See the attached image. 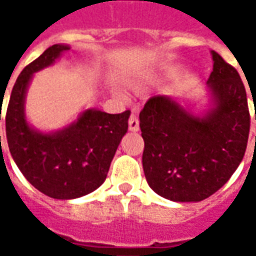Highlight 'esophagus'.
Masks as SVG:
<instances>
[{"label":"esophagus","instance_id":"obj_1","mask_svg":"<svg viewBox=\"0 0 256 256\" xmlns=\"http://www.w3.org/2000/svg\"><path fill=\"white\" fill-rule=\"evenodd\" d=\"M128 128H130V131H132V132L140 131V121H138V118H136L135 115H131V116H130Z\"/></svg>","mask_w":256,"mask_h":256}]
</instances>
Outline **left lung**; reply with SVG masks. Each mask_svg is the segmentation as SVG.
Listing matches in <instances>:
<instances>
[{
	"mask_svg": "<svg viewBox=\"0 0 256 256\" xmlns=\"http://www.w3.org/2000/svg\"><path fill=\"white\" fill-rule=\"evenodd\" d=\"M211 55L205 106L198 110L185 100L155 95L140 112L145 178L154 192L170 201L211 196L231 178L246 150L245 86L234 66L215 51Z\"/></svg>",
	"mask_w": 256,
	"mask_h": 256,
	"instance_id": "8db88e82",
	"label": "left lung"
}]
</instances>
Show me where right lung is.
Returning a JSON list of instances; mask_svg holds the SVG:
<instances>
[{"label": "right lung", "instance_id": "obj_1", "mask_svg": "<svg viewBox=\"0 0 256 256\" xmlns=\"http://www.w3.org/2000/svg\"><path fill=\"white\" fill-rule=\"evenodd\" d=\"M70 48L52 45L25 66L15 81L5 115L6 142L20 171L38 191L64 201L84 196L102 185L131 115L130 111L106 114L88 108L75 121L51 132L28 122L25 98L34 74L51 66Z\"/></svg>", "mask_w": 256, "mask_h": 256}]
</instances>
